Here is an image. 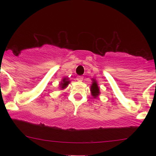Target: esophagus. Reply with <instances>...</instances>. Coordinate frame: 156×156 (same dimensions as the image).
Segmentation results:
<instances>
[{"instance_id":"34e87169","label":"esophagus","mask_w":156,"mask_h":156,"mask_svg":"<svg viewBox=\"0 0 156 156\" xmlns=\"http://www.w3.org/2000/svg\"><path fill=\"white\" fill-rule=\"evenodd\" d=\"M77 80H78V81H81V80H83V76H78L76 78Z\"/></svg>"}]
</instances>
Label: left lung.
Here are the masks:
<instances>
[{"mask_svg": "<svg viewBox=\"0 0 156 156\" xmlns=\"http://www.w3.org/2000/svg\"><path fill=\"white\" fill-rule=\"evenodd\" d=\"M90 90L91 93H92V95L94 98H96L100 94L99 87H98V83H97V81L94 79H92V86H91Z\"/></svg>", "mask_w": 156, "mask_h": 156, "instance_id": "obj_1", "label": "left lung"}]
</instances>
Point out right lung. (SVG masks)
<instances>
[{"instance_id": "add662e5", "label": "right lung", "mask_w": 156, "mask_h": 156, "mask_svg": "<svg viewBox=\"0 0 156 156\" xmlns=\"http://www.w3.org/2000/svg\"><path fill=\"white\" fill-rule=\"evenodd\" d=\"M69 82H70V81H69V80L68 79V78H66V77H64L63 79H62V82H61V83H60V86H61L60 88L62 89H65L66 87H67V86L69 85Z\"/></svg>"}]
</instances>
